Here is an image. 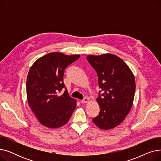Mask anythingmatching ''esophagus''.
Returning a JSON list of instances; mask_svg holds the SVG:
<instances>
[{"instance_id": "1", "label": "esophagus", "mask_w": 161, "mask_h": 161, "mask_svg": "<svg viewBox=\"0 0 161 161\" xmlns=\"http://www.w3.org/2000/svg\"><path fill=\"white\" fill-rule=\"evenodd\" d=\"M89 101V99L88 98H84L83 100H81V103L83 104H85V103H87Z\"/></svg>"}]
</instances>
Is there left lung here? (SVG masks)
Here are the masks:
<instances>
[{"label":"left lung","mask_w":161,"mask_h":161,"mask_svg":"<svg viewBox=\"0 0 161 161\" xmlns=\"http://www.w3.org/2000/svg\"><path fill=\"white\" fill-rule=\"evenodd\" d=\"M87 59L97 73L99 93L102 92L96 100L100 113L92 121L100 129H114L124 121L132 106L136 89L134 75L115 55H90Z\"/></svg>","instance_id":"left-lung-1"}]
</instances>
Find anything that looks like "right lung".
<instances>
[{"instance_id": "1", "label": "right lung", "mask_w": 161, "mask_h": 161, "mask_svg": "<svg viewBox=\"0 0 161 161\" xmlns=\"http://www.w3.org/2000/svg\"><path fill=\"white\" fill-rule=\"evenodd\" d=\"M80 55L52 52L38 58L29 70L27 79L29 105L38 121L47 128L57 129L69 121L77 101L66 89L63 74L66 68Z\"/></svg>"}]
</instances>
